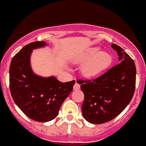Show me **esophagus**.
<instances>
[{
	"label": "esophagus",
	"instance_id": "1",
	"mask_svg": "<svg viewBox=\"0 0 146 146\" xmlns=\"http://www.w3.org/2000/svg\"><path fill=\"white\" fill-rule=\"evenodd\" d=\"M73 88H74V90H80V84H78V83H75Z\"/></svg>",
	"mask_w": 146,
	"mask_h": 146
}]
</instances>
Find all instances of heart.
<instances>
[{
    "instance_id": "heart-1",
    "label": "heart",
    "mask_w": 146,
    "mask_h": 146,
    "mask_svg": "<svg viewBox=\"0 0 146 146\" xmlns=\"http://www.w3.org/2000/svg\"><path fill=\"white\" fill-rule=\"evenodd\" d=\"M86 61L81 66V72L85 77H95L110 66L112 57L105 51L99 52V49L93 48L80 58V62Z\"/></svg>"
}]
</instances>
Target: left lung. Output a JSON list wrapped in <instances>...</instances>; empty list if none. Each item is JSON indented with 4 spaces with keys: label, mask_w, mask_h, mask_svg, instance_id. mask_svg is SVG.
I'll return each instance as SVG.
<instances>
[{
    "label": "left lung",
    "mask_w": 146,
    "mask_h": 146,
    "mask_svg": "<svg viewBox=\"0 0 146 146\" xmlns=\"http://www.w3.org/2000/svg\"><path fill=\"white\" fill-rule=\"evenodd\" d=\"M119 63L93 80H78L84 94L81 110L88 122L100 124L121 114L132 100L136 87L134 61L117 44H111Z\"/></svg>",
    "instance_id": "1"
}]
</instances>
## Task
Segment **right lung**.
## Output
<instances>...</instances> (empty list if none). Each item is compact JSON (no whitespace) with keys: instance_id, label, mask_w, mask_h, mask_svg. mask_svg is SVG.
I'll return each instance as SVG.
<instances>
[{"instance_id":"obj_1","label":"right lung","mask_w":146,"mask_h":146,"mask_svg":"<svg viewBox=\"0 0 146 146\" xmlns=\"http://www.w3.org/2000/svg\"><path fill=\"white\" fill-rule=\"evenodd\" d=\"M46 45L45 41L27 44L14 56L10 66V90L14 102L26 116L38 122L56 117L75 84V80L62 83L55 77L34 74L30 66L32 50Z\"/></svg>"}]
</instances>
